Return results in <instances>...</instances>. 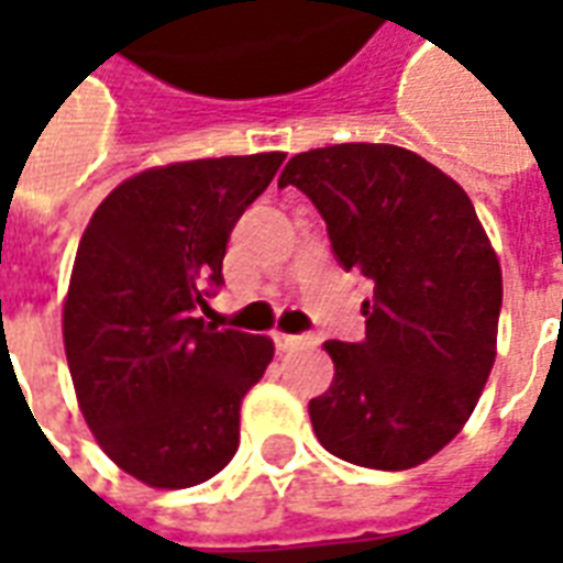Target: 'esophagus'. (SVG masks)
<instances>
[{"label":"esophagus","instance_id":"obj_1","mask_svg":"<svg viewBox=\"0 0 563 563\" xmlns=\"http://www.w3.org/2000/svg\"><path fill=\"white\" fill-rule=\"evenodd\" d=\"M301 343H305V338H301V334H283V331H277V334H274V346H277L280 353H289V350L301 346Z\"/></svg>","mask_w":563,"mask_h":563}]
</instances>
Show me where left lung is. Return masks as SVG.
<instances>
[{
	"label": "left lung",
	"mask_w": 563,
	"mask_h": 563,
	"mask_svg": "<svg viewBox=\"0 0 563 563\" xmlns=\"http://www.w3.org/2000/svg\"><path fill=\"white\" fill-rule=\"evenodd\" d=\"M343 271L374 283L365 341H329L334 379L310 401L331 455L407 471L467 422L495 365L500 265L452 177L391 144H334L286 162Z\"/></svg>",
	"instance_id": "8db88e82"
}]
</instances>
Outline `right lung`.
I'll return each mask as SVG.
<instances>
[{
	"label": "right lung",
	"mask_w": 563,
	"mask_h": 563,
	"mask_svg": "<svg viewBox=\"0 0 563 563\" xmlns=\"http://www.w3.org/2000/svg\"><path fill=\"white\" fill-rule=\"evenodd\" d=\"M283 153L150 168L80 238L63 338L80 413L108 459L153 488H189L238 452L241 401L274 343L198 319L222 286L234 222Z\"/></svg>",
	"instance_id": "1"
}]
</instances>
